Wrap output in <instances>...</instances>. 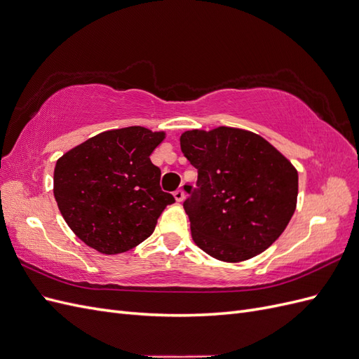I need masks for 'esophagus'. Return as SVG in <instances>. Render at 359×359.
I'll use <instances>...</instances> for the list:
<instances>
[{"label":"esophagus","instance_id":"1","mask_svg":"<svg viewBox=\"0 0 359 359\" xmlns=\"http://www.w3.org/2000/svg\"><path fill=\"white\" fill-rule=\"evenodd\" d=\"M173 198H175L177 202H182L184 201V191L182 190H175V191H173Z\"/></svg>","mask_w":359,"mask_h":359}]
</instances>
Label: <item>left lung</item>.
I'll return each mask as SVG.
<instances>
[{
    "instance_id": "obj_1",
    "label": "left lung",
    "mask_w": 359,
    "mask_h": 359,
    "mask_svg": "<svg viewBox=\"0 0 359 359\" xmlns=\"http://www.w3.org/2000/svg\"><path fill=\"white\" fill-rule=\"evenodd\" d=\"M181 151L198 169L184 186L191 238L223 262L252 259L283 233L297 208L298 172L268 140L243 128L189 130Z\"/></svg>"
}]
</instances>
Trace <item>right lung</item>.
<instances>
[{"label":"right lung","instance_id":"add662e5","mask_svg":"<svg viewBox=\"0 0 359 359\" xmlns=\"http://www.w3.org/2000/svg\"><path fill=\"white\" fill-rule=\"evenodd\" d=\"M165 132L145 127L107 130L57 160L53 196L76 236L103 255L139 245L175 202L160 187L161 172L149 156Z\"/></svg>","mask_w":359,"mask_h":359}]
</instances>
